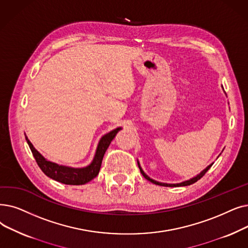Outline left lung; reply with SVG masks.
I'll return each instance as SVG.
<instances>
[{"mask_svg": "<svg viewBox=\"0 0 248 248\" xmlns=\"http://www.w3.org/2000/svg\"><path fill=\"white\" fill-rule=\"evenodd\" d=\"M138 165H139V168H140V171H141V173L143 174V176L147 179V180H149V181H151L152 182V184H154V185H157V186H170V187H172V186H190V185H192V184H195V182H197L199 179H201L204 174H206V172L211 168V166L213 165V164H211V165H209L206 169H203L200 174H198L197 176H195V177H192V178H190V179H188V180H186V181H182V182H180V184H163V182H159V181H156V180H154V179H152V178H150L145 172L143 171V169H142V167L140 166V163H139V161H138Z\"/></svg>", "mask_w": 248, "mask_h": 248, "instance_id": "obj_1", "label": "left lung"}]
</instances>
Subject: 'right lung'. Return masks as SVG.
Segmentation results:
<instances>
[{"label":"right lung","mask_w":248,"mask_h":248,"mask_svg":"<svg viewBox=\"0 0 248 248\" xmlns=\"http://www.w3.org/2000/svg\"><path fill=\"white\" fill-rule=\"evenodd\" d=\"M121 130L122 127H116L113 131L107 133L100 139L91 164L83 168H73L69 166L59 165L57 163L51 162V161L46 160L33 147V145L31 144V142L27 139V137L25 138L31 152L36 160L37 165L46 176L50 177L51 179L56 181L62 182V184H64V185L81 186V185L87 184V182L91 181L93 178H95L98 175L101 163H102V159L106 152V150L110 145L112 140L114 139L115 135L118 133V131Z\"/></svg>","instance_id":"add662e5"}]
</instances>
